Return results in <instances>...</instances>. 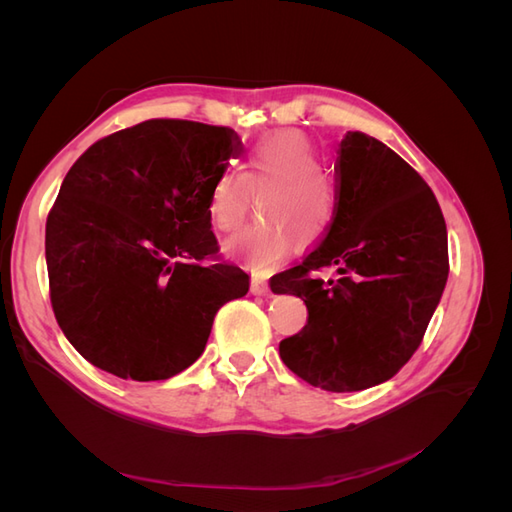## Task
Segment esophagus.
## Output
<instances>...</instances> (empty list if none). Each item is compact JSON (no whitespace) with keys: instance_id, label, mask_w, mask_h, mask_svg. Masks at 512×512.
I'll return each instance as SVG.
<instances>
[{"instance_id":"1","label":"esophagus","mask_w":512,"mask_h":512,"mask_svg":"<svg viewBox=\"0 0 512 512\" xmlns=\"http://www.w3.org/2000/svg\"><path fill=\"white\" fill-rule=\"evenodd\" d=\"M250 290H252V294H258V297H269V294H271L269 284H267V282H262V280H258V277H252Z\"/></svg>"}]
</instances>
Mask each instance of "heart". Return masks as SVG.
<instances>
[{
    "mask_svg": "<svg viewBox=\"0 0 512 512\" xmlns=\"http://www.w3.org/2000/svg\"><path fill=\"white\" fill-rule=\"evenodd\" d=\"M322 153L299 130H275L247 147L243 173L224 168L215 177L207 215L215 230L230 235L243 226L252 207V190L267 192L262 218L269 222L245 228L224 243L228 256L237 258L258 275H267L292 256L299 232L314 241L329 230L337 211V192L322 173Z\"/></svg>",
    "mask_w": 512,
    "mask_h": 512,
    "instance_id": "1",
    "label": "heart"
}]
</instances>
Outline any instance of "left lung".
<instances>
[{"instance_id": "1", "label": "left lung", "mask_w": 512, "mask_h": 512, "mask_svg": "<svg viewBox=\"0 0 512 512\" xmlns=\"http://www.w3.org/2000/svg\"><path fill=\"white\" fill-rule=\"evenodd\" d=\"M335 162L337 211L322 243L271 290L297 294L307 324L280 342L290 371L324 391H363L393 378L421 346L448 277L436 196L393 149L348 132ZM331 266L339 281L313 273Z\"/></svg>"}]
</instances>
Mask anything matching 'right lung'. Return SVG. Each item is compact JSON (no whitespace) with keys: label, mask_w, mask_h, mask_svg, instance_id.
Instances as JSON below:
<instances>
[{"label":"right lung","mask_w":512,"mask_h":512,"mask_svg":"<svg viewBox=\"0 0 512 512\" xmlns=\"http://www.w3.org/2000/svg\"><path fill=\"white\" fill-rule=\"evenodd\" d=\"M239 134L149 119L72 164L46 218V269L61 331L123 380H166L203 354L218 309L250 277L218 260L207 200Z\"/></svg>","instance_id":"1"}]
</instances>
